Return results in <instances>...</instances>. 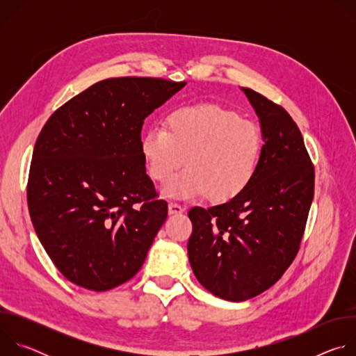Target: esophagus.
Segmentation results:
<instances>
[{"label":"esophagus","mask_w":356,"mask_h":356,"mask_svg":"<svg viewBox=\"0 0 356 356\" xmlns=\"http://www.w3.org/2000/svg\"><path fill=\"white\" fill-rule=\"evenodd\" d=\"M168 209H169V214L170 216H179V214H181L184 211V209L180 204H176V202H170V204L168 206Z\"/></svg>","instance_id":"1"}]
</instances>
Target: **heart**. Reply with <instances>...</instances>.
Listing matches in <instances>:
<instances>
[{
	"instance_id": "1",
	"label": "heart",
	"mask_w": 356,
	"mask_h": 356,
	"mask_svg": "<svg viewBox=\"0 0 356 356\" xmlns=\"http://www.w3.org/2000/svg\"><path fill=\"white\" fill-rule=\"evenodd\" d=\"M147 175L168 181L183 162L186 169L162 190L169 198L210 194L214 201L238 195L253 179L262 152L259 128L216 104L183 106L168 114L165 128L146 129L139 142Z\"/></svg>"
}]
</instances>
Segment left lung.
Here are the masks:
<instances>
[{
    "label": "left lung",
    "instance_id": "8db88e82",
    "mask_svg": "<svg viewBox=\"0 0 356 356\" xmlns=\"http://www.w3.org/2000/svg\"><path fill=\"white\" fill-rule=\"evenodd\" d=\"M255 110L262 152L255 176L234 198L188 211L197 280L214 296L245 301L273 286L293 262L314 197V168L289 113L241 87Z\"/></svg>",
    "mask_w": 356,
    "mask_h": 356
}]
</instances>
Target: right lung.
Listing matches in <instances>:
<instances>
[{"label":"right lung","instance_id":"1","mask_svg":"<svg viewBox=\"0 0 356 356\" xmlns=\"http://www.w3.org/2000/svg\"><path fill=\"white\" fill-rule=\"evenodd\" d=\"M186 86L152 77L98 81L47 120L32 155L28 207L59 272L94 290L114 289L142 268L168 217L146 175L143 121Z\"/></svg>","mask_w":356,"mask_h":356}]
</instances>
